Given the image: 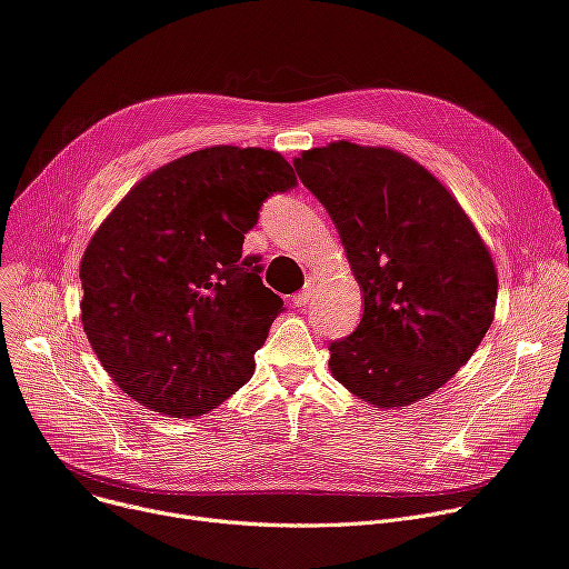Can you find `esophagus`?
<instances>
[{"label": "esophagus", "instance_id": "obj_1", "mask_svg": "<svg viewBox=\"0 0 569 569\" xmlns=\"http://www.w3.org/2000/svg\"><path fill=\"white\" fill-rule=\"evenodd\" d=\"M311 295H313V286L311 283H307L305 288H301L299 292H295L292 295V307H297V309H305L309 301H311Z\"/></svg>", "mask_w": 569, "mask_h": 569}]
</instances>
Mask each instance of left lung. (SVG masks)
Wrapping results in <instances>:
<instances>
[{"label":"left lung","instance_id":"left-lung-1","mask_svg":"<svg viewBox=\"0 0 569 569\" xmlns=\"http://www.w3.org/2000/svg\"><path fill=\"white\" fill-rule=\"evenodd\" d=\"M295 169L329 212L363 292L359 327L329 346L333 377L385 409L441 389L495 320L497 270L471 219L391 148L333 141Z\"/></svg>","mask_w":569,"mask_h":569}]
</instances>
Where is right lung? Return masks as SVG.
<instances>
[{"label":"right lung","mask_w":569,"mask_h":569,"mask_svg":"<svg viewBox=\"0 0 569 569\" xmlns=\"http://www.w3.org/2000/svg\"><path fill=\"white\" fill-rule=\"evenodd\" d=\"M297 184L274 150L212 146L173 160L111 210L82 268V325L113 382L173 419L244 387L283 299L242 256L260 206Z\"/></svg>","instance_id":"obj_1"}]
</instances>
